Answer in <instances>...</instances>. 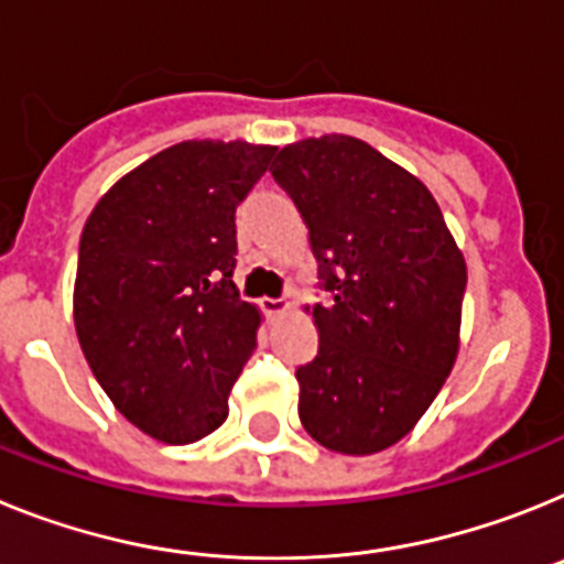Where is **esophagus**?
I'll list each match as a JSON object with an SVG mask.
<instances>
[{
  "label": "esophagus",
  "instance_id": "1",
  "mask_svg": "<svg viewBox=\"0 0 564 564\" xmlns=\"http://www.w3.org/2000/svg\"><path fill=\"white\" fill-rule=\"evenodd\" d=\"M261 310L267 312V315H283V312L289 310V301H283V297H263L261 301Z\"/></svg>",
  "mask_w": 564,
  "mask_h": 564
}]
</instances>
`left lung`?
<instances>
[{"mask_svg":"<svg viewBox=\"0 0 564 564\" xmlns=\"http://www.w3.org/2000/svg\"><path fill=\"white\" fill-rule=\"evenodd\" d=\"M269 173L310 227L317 355L295 371L297 414L337 454L403 440L452 375L465 258L423 181L351 135L283 147Z\"/></svg>","mask_w":564,"mask_h":564,"instance_id":"1","label":"left lung"}]
</instances>
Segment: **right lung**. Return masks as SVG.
Segmentation results:
<instances>
[{"label": "right lung", "mask_w": 564, "mask_h": 564, "mask_svg": "<svg viewBox=\"0 0 564 564\" xmlns=\"http://www.w3.org/2000/svg\"><path fill=\"white\" fill-rule=\"evenodd\" d=\"M275 147L181 141L101 195L78 243L73 321L87 364L135 429L213 434L261 326L232 283L235 209Z\"/></svg>", "instance_id": "obj_1"}]
</instances>
